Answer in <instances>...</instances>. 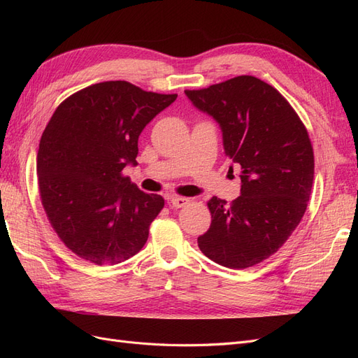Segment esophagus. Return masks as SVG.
<instances>
[{"mask_svg":"<svg viewBox=\"0 0 358 358\" xmlns=\"http://www.w3.org/2000/svg\"><path fill=\"white\" fill-rule=\"evenodd\" d=\"M188 199H185V197H170L169 199V204L171 206V208H175V209H180V208H183V206L185 204H188Z\"/></svg>","mask_w":358,"mask_h":358,"instance_id":"obj_1","label":"esophagus"}]
</instances>
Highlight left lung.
Instances as JSON below:
<instances>
[{
  "label": "left lung",
  "instance_id": "1",
  "mask_svg": "<svg viewBox=\"0 0 358 358\" xmlns=\"http://www.w3.org/2000/svg\"><path fill=\"white\" fill-rule=\"evenodd\" d=\"M185 94L220 124L225 155L242 169L239 197L208 201L212 224L197 239L200 251L230 268L255 266L288 241L306 212L315 167L308 129L282 94L254 76Z\"/></svg>",
  "mask_w": 358,
  "mask_h": 358
}]
</instances>
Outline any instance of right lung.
Here are the masks:
<instances>
[{"label":"right lung","mask_w":358,"mask_h":358,"mask_svg":"<svg viewBox=\"0 0 358 358\" xmlns=\"http://www.w3.org/2000/svg\"><path fill=\"white\" fill-rule=\"evenodd\" d=\"M178 94L101 82L64 100L43 131L37 154L41 204L61 242L94 264L136 255L164 208L122 175L136 164L138 136Z\"/></svg>","instance_id":"right-lung-1"}]
</instances>
